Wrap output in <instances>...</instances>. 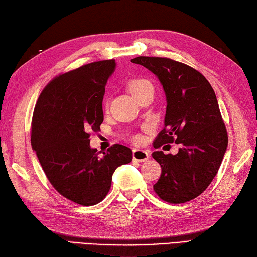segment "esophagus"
<instances>
[{
  "label": "esophagus",
  "instance_id": "obj_1",
  "mask_svg": "<svg viewBox=\"0 0 257 257\" xmlns=\"http://www.w3.org/2000/svg\"><path fill=\"white\" fill-rule=\"evenodd\" d=\"M150 159V152L142 149H133V160L136 162H145Z\"/></svg>",
  "mask_w": 257,
  "mask_h": 257
}]
</instances>
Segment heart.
<instances>
[{"label":"heart","instance_id":"heart-1","mask_svg":"<svg viewBox=\"0 0 257 257\" xmlns=\"http://www.w3.org/2000/svg\"><path fill=\"white\" fill-rule=\"evenodd\" d=\"M146 88H153V87H152V84L149 81L142 80V78H136V80H133L128 83V90L134 97L138 95V94L145 91ZM135 140L138 141V142H140V141H142V138H141V136H136Z\"/></svg>","mask_w":257,"mask_h":257}]
</instances>
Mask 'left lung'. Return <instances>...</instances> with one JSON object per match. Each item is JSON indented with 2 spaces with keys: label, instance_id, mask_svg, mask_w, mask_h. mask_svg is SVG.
Returning <instances> with one entry per match:
<instances>
[{
  "label": "left lung",
  "instance_id": "8db88e82",
  "mask_svg": "<svg viewBox=\"0 0 257 257\" xmlns=\"http://www.w3.org/2000/svg\"><path fill=\"white\" fill-rule=\"evenodd\" d=\"M159 78L166 96L164 128L154 148L175 142L177 154L155 151L162 167L154 191L162 200L181 204L201 195L221 166L228 138L213 87L200 72L166 57L131 60Z\"/></svg>",
  "mask_w": 257,
  "mask_h": 257
}]
</instances>
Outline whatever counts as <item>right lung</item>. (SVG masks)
<instances>
[{
	"instance_id": "right-lung-1",
	"label": "right lung",
	"mask_w": 257,
	"mask_h": 257,
	"mask_svg": "<svg viewBox=\"0 0 257 257\" xmlns=\"http://www.w3.org/2000/svg\"><path fill=\"white\" fill-rule=\"evenodd\" d=\"M116 63L98 61L56 76L41 93L31 145L46 177L67 200L91 206L111 188L115 170L132 161L127 146L114 144L99 156L90 132L103 123V97Z\"/></svg>"
}]
</instances>
